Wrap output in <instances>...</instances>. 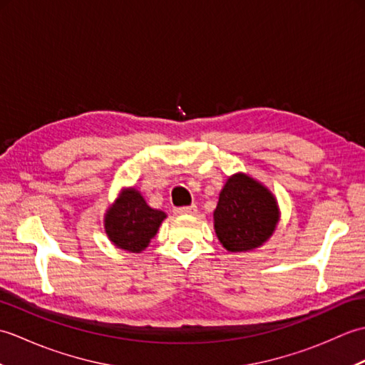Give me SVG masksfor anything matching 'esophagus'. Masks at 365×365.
I'll list each match as a JSON object with an SVG mask.
<instances>
[{"mask_svg": "<svg viewBox=\"0 0 365 365\" xmlns=\"http://www.w3.org/2000/svg\"><path fill=\"white\" fill-rule=\"evenodd\" d=\"M175 215H196L197 213V205H185V207H177L174 210Z\"/></svg>", "mask_w": 365, "mask_h": 365, "instance_id": "34e87169", "label": "esophagus"}]
</instances>
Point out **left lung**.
<instances>
[{"instance_id": "8db88e82", "label": "left lung", "mask_w": 365, "mask_h": 365, "mask_svg": "<svg viewBox=\"0 0 365 365\" xmlns=\"http://www.w3.org/2000/svg\"><path fill=\"white\" fill-rule=\"evenodd\" d=\"M215 230L227 251H250L273 234L279 218L273 195L245 174L230 177L213 213Z\"/></svg>"}]
</instances>
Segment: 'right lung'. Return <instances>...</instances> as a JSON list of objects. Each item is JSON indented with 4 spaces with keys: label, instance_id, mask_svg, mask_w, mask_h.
I'll return each instance as SVG.
<instances>
[{
    "label": "right lung",
    "instance_id": "1",
    "mask_svg": "<svg viewBox=\"0 0 365 365\" xmlns=\"http://www.w3.org/2000/svg\"><path fill=\"white\" fill-rule=\"evenodd\" d=\"M165 212L147 205L144 197L131 188L123 191L105 216V230L111 242L130 252H141L157 235Z\"/></svg>",
    "mask_w": 365,
    "mask_h": 365
}]
</instances>
